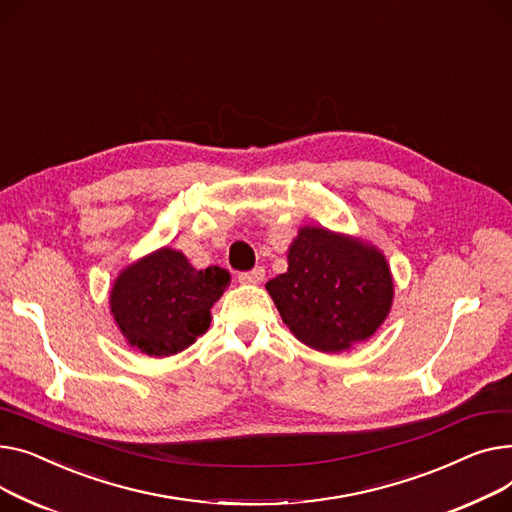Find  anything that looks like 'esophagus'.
Wrapping results in <instances>:
<instances>
[{
  "label": "esophagus",
  "mask_w": 512,
  "mask_h": 512,
  "mask_svg": "<svg viewBox=\"0 0 512 512\" xmlns=\"http://www.w3.org/2000/svg\"><path fill=\"white\" fill-rule=\"evenodd\" d=\"M262 281H264V268L262 266H256V268L248 270V273L239 275V283H246V285H256V283H262Z\"/></svg>",
  "instance_id": "34e87169"
}]
</instances>
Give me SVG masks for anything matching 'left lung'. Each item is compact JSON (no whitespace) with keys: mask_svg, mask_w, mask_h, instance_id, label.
Here are the masks:
<instances>
[{"mask_svg":"<svg viewBox=\"0 0 512 512\" xmlns=\"http://www.w3.org/2000/svg\"><path fill=\"white\" fill-rule=\"evenodd\" d=\"M287 273L266 289L291 333L312 349L337 353L370 339L393 304V275L382 252L324 227H302Z\"/></svg>","mask_w":512,"mask_h":512,"instance_id":"8db88e82","label":"left lung"}]
</instances>
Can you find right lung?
<instances>
[{"label":"right lung","mask_w":512,"mask_h":512,"mask_svg":"<svg viewBox=\"0 0 512 512\" xmlns=\"http://www.w3.org/2000/svg\"><path fill=\"white\" fill-rule=\"evenodd\" d=\"M229 281L221 266L196 270L182 252L161 248L119 273L109 295L111 314L138 351L173 355L206 333L210 308Z\"/></svg>","instance_id":"add662e5"}]
</instances>
